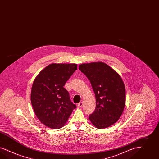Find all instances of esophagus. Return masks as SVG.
Listing matches in <instances>:
<instances>
[{
  "mask_svg": "<svg viewBox=\"0 0 159 159\" xmlns=\"http://www.w3.org/2000/svg\"><path fill=\"white\" fill-rule=\"evenodd\" d=\"M83 105V102H79V103H77V107L79 108H81Z\"/></svg>",
  "mask_w": 159,
  "mask_h": 159,
  "instance_id": "esophagus-1",
  "label": "esophagus"
}]
</instances>
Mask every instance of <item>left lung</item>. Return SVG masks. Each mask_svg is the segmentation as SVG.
Masks as SVG:
<instances>
[{
  "mask_svg": "<svg viewBox=\"0 0 159 159\" xmlns=\"http://www.w3.org/2000/svg\"><path fill=\"white\" fill-rule=\"evenodd\" d=\"M79 70L90 80L96 97V108L89 120L99 129L119 120L125 104V89L121 76L102 62L82 64Z\"/></svg>",
  "mask_w": 159,
  "mask_h": 159,
  "instance_id": "left-lung-1",
  "label": "left lung"
}]
</instances>
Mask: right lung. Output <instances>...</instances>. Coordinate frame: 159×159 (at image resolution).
I'll list each match as a JSON object with an SVG mask.
<instances>
[{"instance_id": "add662e5", "label": "right lung", "mask_w": 159, "mask_h": 159, "mask_svg": "<svg viewBox=\"0 0 159 159\" xmlns=\"http://www.w3.org/2000/svg\"><path fill=\"white\" fill-rule=\"evenodd\" d=\"M76 70V64H51L35 79L31 101L36 116L47 127L52 129L63 127L76 108L63 87Z\"/></svg>"}]
</instances>
